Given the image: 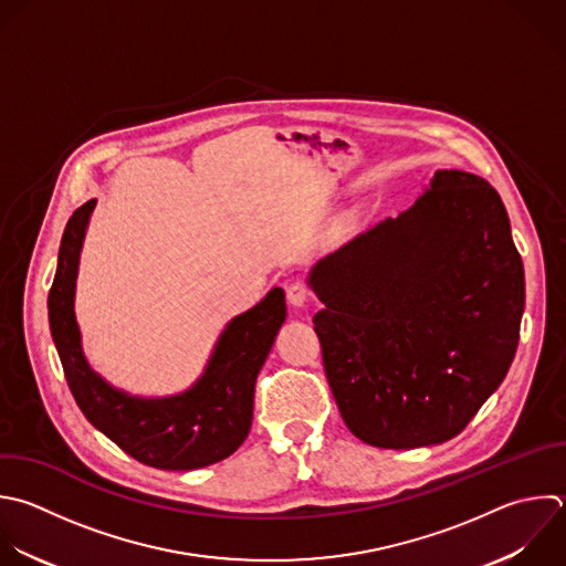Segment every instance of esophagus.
<instances>
[{"mask_svg":"<svg viewBox=\"0 0 566 566\" xmlns=\"http://www.w3.org/2000/svg\"><path fill=\"white\" fill-rule=\"evenodd\" d=\"M310 298V287L301 281H294L290 287H287V301L294 305V307H303Z\"/></svg>","mask_w":566,"mask_h":566,"instance_id":"esophagus-1","label":"esophagus"}]
</instances>
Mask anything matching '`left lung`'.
Segmentation results:
<instances>
[{
	"instance_id": "1",
	"label": "left lung",
	"mask_w": 566,
	"mask_h": 566,
	"mask_svg": "<svg viewBox=\"0 0 566 566\" xmlns=\"http://www.w3.org/2000/svg\"><path fill=\"white\" fill-rule=\"evenodd\" d=\"M323 367L349 431L382 449L458 436L500 387L520 338L524 268L500 195L438 170L416 203L307 279Z\"/></svg>"
}]
</instances>
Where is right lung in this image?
Here are the masks:
<instances>
[{
	"label": "right lung",
	"instance_id": "1",
	"mask_svg": "<svg viewBox=\"0 0 566 566\" xmlns=\"http://www.w3.org/2000/svg\"><path fill=\"white\" fill-rule=\"evenodd\" d=\"M95 199L66 223L57 272L49 292L51 334L84 416L135 460L188 471L234 453L250 433L256 376L285 321V292L274 287L234 316L219 336L203 376L184 394L139 398L108 385L86 360L75 318V281Z\"/></svg>",
	"mask_w": 566,
	"mask_h": 566
}]
</instances>
